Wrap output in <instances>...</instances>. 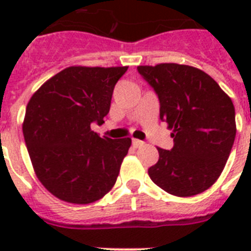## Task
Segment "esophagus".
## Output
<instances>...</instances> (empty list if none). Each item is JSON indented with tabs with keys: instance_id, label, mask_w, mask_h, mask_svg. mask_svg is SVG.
<instances>
[{
	"instance_id": "obj_1",
	"label": "esophagus",
	"mask_w": 251,
	"mask_h": 251,
	"mask_svg": "<svg viewBox=\"0 0 251 251\" xmlns=\"http://www.w3.org/2000/svg\"><path fill=\"white\" fill-rule=\"evenodd\" d=\"M143 145H145V142L138 141V139H133V147H135V149H139V147H142Z\"/></svg>"
}]
</instances>
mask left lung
Returning <instances> with one entry per match:
<instances>
[{
  "mask_svg": "<svg viewBox=\"0 0 251 251\" xmlns=\"http://www.w3.org/2000/svg\"><path fill=\"white\" fill-rule=\"evenodd\" d=\"M138 73L156 92L160 120L175 143L171 151L157 149L150 178L176 197L201 194L229 157L236 137L233 102L208 74L189 65L138 66Z\"/></svg>",
  "mask_w": 251,
  "mask_h": 251,
  "instance_id": "8db88e82",
  "label": "left lung"
}]
</instances>
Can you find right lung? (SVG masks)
Listing matches in <instances>:
<instances>
[{"mask_svg": "<svg viewBox=\"0 0 251 251\" xmlns=\"http://www.w3.org/2000/svg\"><path fill=\"white\" fill-rule=\"evenodd\" d=\"M127 70L70 66L29 99L23 135L37 178L61 201L88 204L113 187L131 139L100 138L114 86Z\"/></svg>", "mask_w": 251, "mask_h": 251, "instance_id": "add662e5", "label": "right lung"}]
</instances>
